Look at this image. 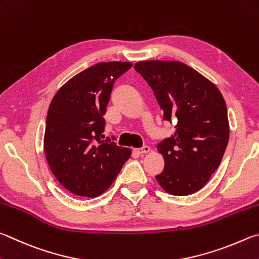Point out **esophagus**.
Listing matches in <instances>:
<instances>
[{"instance_id":"34e87169","label":"esophagus","mask_w":259,"mask_h":259,"mask_svg":"<svg viewBox=\"0 0 259 259\" xmlns=\"http://www.w3.org/2000/svg\"><path fill=\"white\" fill-rule=\"evenodd\" d=\"M134 152H135L136 154H138V155H145V154H147V153L150 152V148L148 147V146H144L143 148L134 149Z\"/></svg>"}]
</instances>
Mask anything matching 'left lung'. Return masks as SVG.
<instances>
[{
  "mask_svg": "<svg viewBox=\"0 0 259 259\" xmlns=\"http://www.w3.org/2000/svg\"><path fill=\"white\" fill-rule=\"evenodd\" d=\"M134 68L152 87L163 119L175 121L176 133L157 145L164 171L156 176L164 191L187 196L201 189L222 161L230 126L220 89L179 61L148 60Z\"/></svg>",
  "mask_w": 259,
  "mask_h": 259,
  "instance_id": "left-lung-1",
  "label": "left lung"
}]
</instances>
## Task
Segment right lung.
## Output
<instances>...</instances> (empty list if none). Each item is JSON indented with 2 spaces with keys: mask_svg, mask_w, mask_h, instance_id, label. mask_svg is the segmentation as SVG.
Wrapping results in <instances>:
<instances>
[{
  "mask_svg": "<svg viewBox=\"0 0 259 259\" xmlns=\"http://www.w3.org/2000/svg\"><path fill=\"white\" fill-rule=\"evenodd\" d=\"M131 62H101L65 82L46 116L44 150L52 173L72 194L94 198L109 189L131 150L101 140L114 81Z\"/></svg>",
  "mask_w": 259,
  "mask_h": 259,
  "instance_id": "right-lung-1",
  "label": "right lung"
}]
</instances>
